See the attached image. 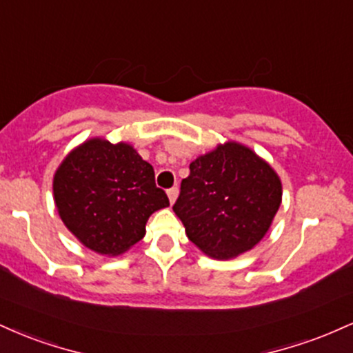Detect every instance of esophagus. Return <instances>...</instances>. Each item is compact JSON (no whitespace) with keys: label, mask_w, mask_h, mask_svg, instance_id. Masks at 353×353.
Instances as JSON below:
<instances>
[{"label":"esophagus","mask_w":353,"mask_h":353,"mask_svg":"<svg viewBox=\"0 0 353 353\" xmlns=\"http://www.w3.org/2000/svg\"><path fill=\"white\" fill-rule=\"evenodd\" d=\"M177 194H179V189H177L176 185H174V188H171V189H168V196H169V201H171V204H174V202H176Z\"/></svg>","instance_id":"esophagus-1"}]
</instances>
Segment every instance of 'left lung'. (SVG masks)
<instances>
[{"label": "left lung", "instance_id": "left-lung-1", "mask_svg": "<svg viewBox=\"0 0 353 353\" xmlns=\"http://www.w3.org/2000/svg\"><path fill=\"white\" fill-rule=\"evenodd\" d=\"M189 169L172 205L189 241L214 259L252 249L269 230L282 201L274 169L237 143L219 145Z\"/></svg>", "mask_w": 353, "mask_h": 353}]
</instances>
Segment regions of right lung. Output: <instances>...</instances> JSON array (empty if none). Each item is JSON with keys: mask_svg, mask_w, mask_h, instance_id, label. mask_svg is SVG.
Segmentation results:
<instances>
[{"mask_svg": "<svg viewBox=\"0 0 353 353\" xmlns=\"http://www.w3.org/2000/svg\"><path fill=\"white\" fill-rule=\"evenodd\" d=\"M64 225L91 250L117 255L139 242L154 210L168 208L154 169L131 145L91 139L74 149L54 182Z\"/></svg>", "mask_w": 353, "mask_h": 353, "instance_id": "1", "label": "right lung"}]
</instances>
